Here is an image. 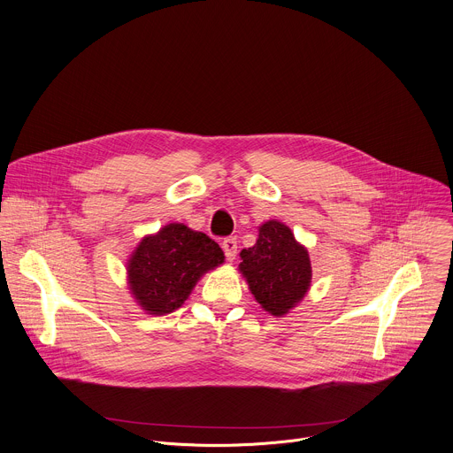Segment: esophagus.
<instances>
[{
    "label": "esophagus",
    "instance_id": "obj_1",
    "mask_svg": "<svg viewBox=\"0 0 453 453\" xmlns=\"http://www.w3.org/2000/svg\"><path fill=\"white\" fill-rule=\"evenodd\" d=\"M221 248H223V251H225L226 260L232 262V260L235 258V255H237V239H235V237H226V239H223Z\"/></svg>",
    "mask_w": 453,
    "mask_h": 453
}]
</instances>
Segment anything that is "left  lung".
I'll return each mask as SVG.
<instances>
[{
    "label": "left lung",
    "mask_w": 453,
    "mask_h": 453,
    "mask_svg": "<svg viewBox=\"0 0 453 453\" xmlns=\"http://www.w3.org/2000/svg\"><path fill=\"white\" fill-rule=\"evenodd\" d=\"M241 258L239 267L251 295L273 316L288 314L309 291V253L295 241L291 228L279 221L264 223L257 242L242 250Z\"/></svg>",
    "instance_id": "obj_1"
}]
</instances>
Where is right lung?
Listing matches in <instances>:
<instances>
[{
    "label": "right lung",
    "mask_w": 453,
    "mask_h": 453,
    "mask_svg": "<svg viewBox=\"0 0 453 453\" xmlns=\"http://www.w3.org/2000/svg\"><path fill=\"white\" fill-rule=\"evenodd\" d=\"M225 255L216 241L182 223H171L141 241L128 262V280L137 303L150 314H169L182 305L205 271Z\"/></svg>",
    "instance_id": "add662e5"
}]
</instances>
